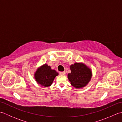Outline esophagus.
<instances>
[{
	"label": "esophagus",
	"mask_w": 122,
	"mask_h": 122,
	"mask_svg": "<svg viewBox=\"0 0 122 122\" xmlns=\"http://www.w3.org/2000/svg\"><path fill=\"white\" fill-rule=\"evenodd\" d=\"M60 75H62V76H64L66 74V72L63 71V72H60Z\"/></svg>",
	"instance_id": "esophagus-1"
}]
</instances>
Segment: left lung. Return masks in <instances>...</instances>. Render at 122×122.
<instances>
[{
  "instance_id": "obj_1",
  "label": "left lung",
  "mask_w": 122,
  "mask_h": 122,
  "mask_svg": "<svg viewBox=\"0 0 122 122\" xmlns=\"http://www.w3.org/2000/svg\"><path fill=\"white\" fill-rule=\"evenodd\" d=\"M70 69L71 72L68 77L71 85L76 89L85 86L90 81L92 72L84 64L76 63L70 66Z\"/></svg>"
}]
</instances>
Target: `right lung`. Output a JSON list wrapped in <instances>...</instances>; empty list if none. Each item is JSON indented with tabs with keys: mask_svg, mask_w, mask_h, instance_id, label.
I'll return each mask as SVG.
<instances>
[{
	"mask_svg": "<svg viewBox=\"0 0 122 122\" xmlns=\"http://www.w3.org/2000/svg\"><path fill=\"white\" fill-rule=\"evenodd\" d=\"M58 75L56 71L52 70L47 64L39 68L35 74V79L38 83L45 87H48L52 84L55 77Z\"/></svg>",
	"mask_w": 122,
	"mask_h": 122,
	"instance_id": "obj_1",
	"label": "right lung"
}]
</instances>
